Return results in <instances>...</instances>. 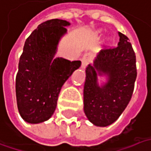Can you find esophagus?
<instances>
[{"label": "esophagus", "instance_id": "1", "mask_svg": "<svg viewBox=\"0 0 151 151\" xmlns=\"http://www.w3.org/2000/svg\"><path fill=\"white\" fill-rule=\"evenodd\" d=\"M90 60H91L90 55H88V54L84 55L83 57H82V64H81V67H83V68H85V67L89 64Z\"/></svg>", "mask_w": 151, "mask_h": 151}]
</instances>
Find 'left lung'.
Wrapping results in <instances>:
<instances>
[{
  "label": "left lung",
  "instance_id": "left-lung-1",
  "mask_svg": "<svg viewBox=\"0 0 151 151\" xmlns=\"http://www.w3.org/2000/svg\"><path fill=\"white\" fill-rule=\"evenodd\" d=\"M120 42L114 48L102 49L93 66L86 67L84 110L97 127H107L117 120L132 98L137 78L136 55L128 37L119 32ZM97 71L109 77L102 87L97 84Z\"/></svg>",
  "mask_w": 151,
  "mask_h": 151
}]
</instances>
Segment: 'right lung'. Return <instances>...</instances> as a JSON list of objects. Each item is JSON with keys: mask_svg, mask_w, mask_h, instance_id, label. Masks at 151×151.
Listing matches in <instances>:
<instances>
[{"mask_svg": "<svg viewBox=\"0 0 151 151\" xmlns=\"http://www.w3.org/2000/svg\"><path fill=\"white\" fill-rule=\"evenodd\" d=\"M70 24L49 19L32 31L19 58L15 89L18 109L24 120L36 124L49 120L55 110L60 89L81 66L79 60L57 58L53 62L58 42Z\"/></svg>", "mask_w": 151, "mask_h": 151, "instance_id": "add662e5", "label": "right lung"}]
</instances>
